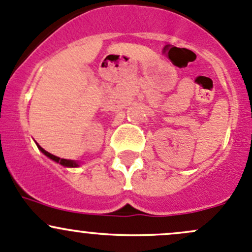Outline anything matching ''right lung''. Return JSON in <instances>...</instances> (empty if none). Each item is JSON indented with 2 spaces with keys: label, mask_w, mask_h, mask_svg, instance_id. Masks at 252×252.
<instances>
[{
  "label": "right lung",
  "mask_w": 252,
  "mask_h": 252,
  "mask_svg": "<svg viewBox=\"0 0 252 252\" xmlns=\"http://www.w3.org/2000/svg\"><path fill=\"white\" fill-rule=\"evenodd\" d=\"M37 146H39V145H37ZM39 149L41 150L42 154H45L47 157H50V158L53 159V161L58 162V163H61V164H62V166H64V167H78V163L75 161H72V159L60 158V157H57V156H55V155H52V154H50V152H47L46 150L42 149L41 146H39Z\"/></svg>",
  "instance_id": "right-lung-1"
}]
</instances>
